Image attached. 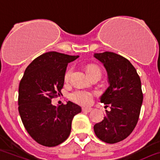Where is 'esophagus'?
I'll return each mask as SVG.
<instances>
[{"label":"esophagus","instance_id":"esophagus-1","mask_svg":"<svg viewBox=\"0 0 160 160\" xmlns=\"http://www.w3.org/2000/svg\"><path fill=\"white\" fill-rule=\"evenodd\" d=\"M82 111L86 112H90L92 111V109L91 108H82Z\"/></svg>","mask_w":160,"mask_h":160}]
</instances>
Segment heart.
Masks as SVG:
<instances>
[{"mask_svg":"<svg viewBox=\"0 0 160 160\" xmlns=\"http://www.w3.org/2000/svg\"><path fill=\"white\" fill-rule=\"evenodd\" d=\"M97 70H99V71H100V70H99L97 67H94V66H90V67H89L87 68V72L89 74L94 72V71H97ZM70 73H71V70H70V69L67 70V72L65 73L64 78H65L66 81H67V80L70 78ZM70 99H71L73 102H75V103L86 106V105H89L92 102L93 94V93H91L90 91H88V90H77L70 93Z\"/></svg>","mask_w":160,"mask_h":160,"instance_id":"1","label":"heart"}]
</instances>
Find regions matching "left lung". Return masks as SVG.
Instances as JSON below:
<instances>
[{
    "label": "left lung",
    "mask_w": 160,
    "mask_h": 160,
    "mask_svg": "<svg viewBox=\"0 0 160 160\" xmlns=\"http://www.w3.org/2000/svg\"><path fill=\"white\" fill-rule=\"evenodd\" d=\"M93 57L106 70L109 86L100 100L110 108L93 130L101 140L115 143L127 138L137 125L143 102L141 82L132 64L121 55L106 51Z\"/></svg>",
    "instance_id": "left-lung-1"
}]
</instances>
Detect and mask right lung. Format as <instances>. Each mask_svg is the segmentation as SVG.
Here are the masks:
<instances>
[{
    "mask_svg": "<svg viewBox=\"0 0 160 160\" xmlns=\"http://www.w3.org/2000/svg\"><path fill=\"white\" fill-rule=\"evenodd\" d=\"M78 57L49 51L35 58L24 71L19 86V113L25 129L39 144L55 147L65 141L73 118L82 112L70 101L58 106L51 104L61 93L67 65Z\"/></svg>",
    "mask_w": 160,
    "mask_h": 160,
    "instance_id": "right-lung-1",
    "label": "right lung"
}]
</instances>
